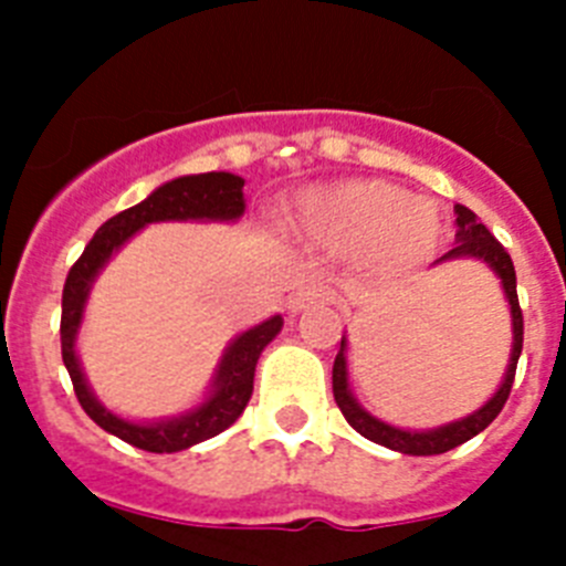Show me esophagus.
Here are the masks:
<instances>
[{"label":"esophagus","instance_id":"esophagus-1","mask_svg":"<svg viewBox=\"0 0 566 566\" xmlns=\"http://www.w3.org/2000/svg\"><path fill=\"white\" fill-rule=\"evenodd\" d=\"M328 300H332V292H328L323 283H317V280H308V283H303V286L292 294L289 308H292V312H303V308L312 306H326Z\"/></svg>","mask_w":566,"mask_h":566}]
</instances>
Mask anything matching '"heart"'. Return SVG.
<instances>
[{
  "mask_svg": "<svg viewBox=\"0 0 566 566\" xmlns=\"http://www.w3.org/2000/svg\"><path fill=\"white\" fill-rule=\"evenodd\" d=\"M294 232L317 247L357 252L365 272L397 280L431 263L444 221L428 198L363 178L308 192L294 212Z\"/></svg>",
  "mask_w": 566,
  "mask_h": 566,
  "instance_id": "b5f03b06",
  "label": "heart"
}]
</instances>
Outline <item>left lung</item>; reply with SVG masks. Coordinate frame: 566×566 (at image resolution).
Here are the masks:
<instances>
[{"mask_svg": "<svg viewBox=\"0 0 566 566\" xmlns=\"http://www.w3.org/2000/svg\"><path fill=\"white\" fill-rule=\"evenodd\" d=\"M453 258H479L484 260L493 272L502 277L504 294H507L510 303V314H513V354H510V365L507 374H504V382L493 399H490L484 408H479L476 413H470V417L459 419V422L442 424V428H433V431H399V428H391V424L379 422L374 419L371 413H365L363 408L357 405V399L352 397V388H348V377H345V339L339 343V354L334 359L332 368V388H334V399H337L339 411L343 417L348 419L354 431L363 433L365 439H371V442L382 444V448H391V451L399 453H411V457H433V453H444L459 448L462 442L473 439L476 433H482L493 419L502 413L504 402L510 397V388H513V379H516V365H518V354H522V343H524V317H522V306H518V294H516V269H513V260H510L507 249L499 243L490 229L484 223H479V218L470 212L468 207L457 203V247L451 249L448 254L439 258L442 260H453Z\"/></svg>", "mask_w": 566, "mask_h": 566, "instance_id": "1", "label": "left lung"}]
</instances>
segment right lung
I'll use <instances>...</instances> for the list:
<instances>
[{
	"mask_svg": "<svg viewBox=\"0 0 566 566\" xmlns=\"http://www.w3.org/2000/svg\"><path fill=\"white\" fill-rule=\"evenodd\" d=\"M247 209L243 203V178L232 172H203V175H184L175 181L155 189L142 203L113 214L107 223L98 227L82 258L70 266L67 280L62 292V359L67 365V374L73 379L78 405L84 408L98 428H104L113 437L124 439L133 448H142L149 453H175L187 451L203 439L218 437L227 431L229 424L243 413L254 388V365H258L260 352L266 348L280 332L283 319L272 317L260 326L240 334L229 352L223 354L214 388L201 408L189 411L187 417L169 419V422L155 424H135L127 419H118L109 413L93 394H90L84 374L78 368L76 357V332L82 326L84 300H87L90 286L96 280L98 269L109 260V254L122 247L124 240L133 238L135 232L155 221H234Z\"/></svg>",
	"mask_w": 566,
	"mask_h": 566,
	"instance_id": "obj_1",
	"label": "right lung"
}]
</instances>
